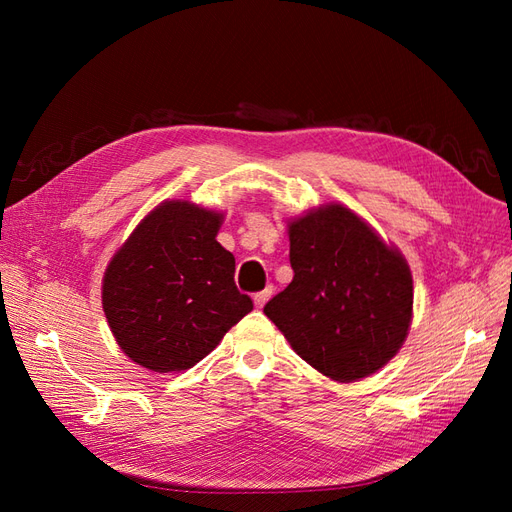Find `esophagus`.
Returning a JSON list of instances; mask_svg holds the SVG:
<instances>
[{"label": "esophagus", "instance_id": "esophagus-1", "mask_svg": "<svg viewBox=\"0 0 512 512\" xmlns=\"http://www.w3.org/2000/svg\"><path fill=\"white\" fill-rule=\"evenodd\" d=\"M273 294V286H267L265 290L262 292H258V294H254V305L260 309L262 305H265L267 301H269V297Z\"/></svg>", "mask_w": 512, "mask_h": 512}]
</instances>
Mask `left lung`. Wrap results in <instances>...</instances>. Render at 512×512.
<instances>
[{
	"label": "left lung",
	"mask_w": 512,
	"mask_h": 512,
	"mask_svg": "<svg viewBox=\"0 0 512 512\" xmlns=\"http://www.w3.org/2000/svg\"><path fill=\"white\" fill-rule=\"evenodd\" d=\"M292 282L265 305L290 348L322 376L356 382L404 346L412 271L393 243L342 203L288 220Z\"/></svg>",
	"instance_id": "obj_1"
}]
</instances>
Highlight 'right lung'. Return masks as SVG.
Returning a JSON list of instances; mask_svg holds the SVG:
<instances>
[{
    "instance_id": "add662e5",
    "label": "right lung",
    "mask_w": 512,
    "mask_h": 512,
    "mask_svg": "<svg viewBox=\"0 0 512 512\" xmlns=\"http://www.w3.org/2000/svg\"><path fill=\"white\" fill-rule=\"evenodd\" d=\"M222 222V211L164 200L108 262L102 309L136 365L158 374L190 369L252 312L235 286V256L215 239Z\"/></svg>"
}]
</instances>
